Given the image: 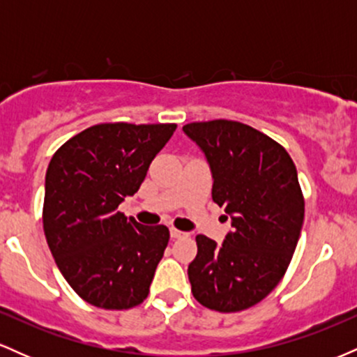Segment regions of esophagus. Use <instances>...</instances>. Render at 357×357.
I'll use <instances>...</instances> for the list:
<instances>
[{
  "label": "esophagus",
  "instance_id": "34e87169",
  "mask_svg": "<svg viewBox=\"0 0 357 357\" xmlns=\"http://www.w3.org/2000/svg\"><path fill=\"white\" fill-rule=\"evenodd\" d=\"M169 233H171V238H174V240H176V238H181V236L186 235V233H184V231L176 230V228H171Z\"/></svg>",
  "mask_w": 357,
  "mask_h": 357
}]
</instances>
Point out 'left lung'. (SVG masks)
<instances>
[{
    "label": "left lung",
    "mask_w": 357,
    "mask_h": 357,
    "mask_svg": "<svg viewBox=\"0 0 357 357\" xmlns=\"http://www.w3.org/2000/svg\"><path fill=\"white\" fill-rule=\"evenodd\" d=\"M183 130L206 155L213 202L233 227L221 245L196 236L191 292L208 309L240 312L275 289L296 252L304 223L296 165L277 141L241 122H191Z\"/></svg>",
    "instance_id": "left-lung-1"
}]
</instances>
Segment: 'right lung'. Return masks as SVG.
Returning <instances> with one entry per match:
<instances>
[{
  "mask_svg": "<svg viewBox=\"0 0 357 357\" xmlns=\"http://www.w3.org/2000/svg\"><path fill=\"white\" fill-rule=\"evenodd\" d=\"M176 124H97L53 154L45 178L43 231L68 285L89 304L124 310L144 302L169 241L117 211L137 192Z\"/></svg>",
  "mask_w": 357,
  "mask_h": 357,
  "instance_id": "right-lung-1",
  "label": "right lung"
}]
</instances>
